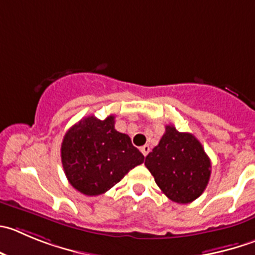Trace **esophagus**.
Segmentation results:
<instances>
[{"mask_svg":"<svg viewBox=\"0 0 255 255\" xmlns=\"http://www.w3.org/2000/svg\"><path fill=\"white\" fill-rule=\"evenodd\" d=\"M140 150H141L142 155H144V156H146V155L149 154V151H150V146H149V145H144V146L140 147Z\"/></svg>","mask_w":255,"mask_h":255,"instance_id":"34e87169","label":"esophagus"}]
</instances>
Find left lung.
Masks as SVG:
<instances>
[{
  "label": "left lung",
  "instance_id": "left-lung-1",
  "mask_svg": "<svg viewBox=\"0 0 255 255\" xmlns=\"http://www.w3.org/2000/svg\"><path fill=\"white\" fill-rule=\"evenodd\" d=\"M145 166L162 193L179 204L202 195L212 173V162L200 141L173 125L165 126L157 146L145 157Z\"/></svg>",
  "mask_w": 255,
  "mask_h": 255
}]
</instances>
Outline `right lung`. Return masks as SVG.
<instances>
[{
  "label": "right lung",
  "mask_w": 255,
  "mask_h": 255,
  "mask_svg": "<svg viewBox=\"0 0 255 255\" xmlns=\"http://www.w3.org/2000/svg\"><path fill=\"white\" fill-rule=\"evenodd\" d=\"M61 161L69 183L85 195L106 193L132 168L144 162V155L129 135L115 130V116L99 120L81 119L65 134Z\"/></svg>",
  "instance_id": "1"
}]
</instances>
